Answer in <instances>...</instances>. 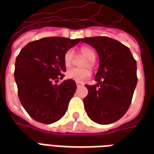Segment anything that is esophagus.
Here are the masks:
<instances>
[{"label":"esophagus","instance_id":"esophagus-1","mask_svg":"<svg viewBox=\"0 0 154 154\" xmlns=\"http://www.w3.org/2000/svg\"><path fill=\"white\" fill-rule=\"evenodd\" d=\"M76 84H77V87H80V86H82V85H83V83H82V82H76Z\"/></svg>","mask_w":154,"mask_h":154}]
</instances>
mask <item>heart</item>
<instances>
[{
	"instance_id": "obj_1",
	"label": "heart",
	"mask_w": 154,
	"mask_h": 154,
	"mask_svg": "<svg viewBox=\"0 0 154 154\" xmlns=\"http://www.w3.org/2000/svg\"><path fill=\"white\" fill-rule=\"evenodd\" d=\"M80 53L84 56L85 57L87 58V60L82 65L83 69H77V68H72L70 69L66 72V77L69 79L73 80L76 82H82L84 80L87 79L90 76V71L87 68L94 67V61L96 60L97 54L96 52L94 51L93 48L87 45H84L80 48ZM74 57V51L72 49H69L65 52L63 61H64V65L65 68H69L71 66Z\"/></svg>"
}]
</instances>
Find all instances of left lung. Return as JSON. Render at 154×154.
Returning a JSON list of instances; mask_svg holds the SVG:
<instances>
[{"instance_id": "1", "label": "left lung", "mask_w": 154, "mask_h": 154, "mask_svg": "<svg viewBox=\"0 0 154 154\" xmlns=\"http://www.w3.org/2000/svg\"><path fill=\"white\" fill-rule=\"evenodd\" d=\"M99 57L97 85H88L84 98L87 115L97 124L117 122L127 112L136 88L137 63L128 47L107 37H85Z\"/></svg>"}]
</instances>
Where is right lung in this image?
Here are the masks:
<instances>
[{
    "instance_id": "add662e5",
    "label": "right lung",
    "mask_w": 154,
    "mask_h": 154,
    "mask_svg": "<svg viewBox=\"0 0 154 154\" xmlns=\"http://www.w3.org/2000/svg\"><path fill=\"white\" fill-rule=\"evenodd\" d=\"M81 41L45 37L29 42L17 57L14 77L18 97L35 121L52 124L65 115L77 85L71 79L57 83L65 77V52Z\"/></svg>"
}]
</instances>
